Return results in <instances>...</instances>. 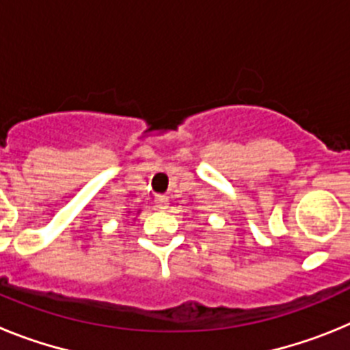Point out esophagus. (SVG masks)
Wrapping results in <instances>:
<instances>
[{
  "label": "esophagus",
  "instance_id": "obj_1",
  "mask_svg": "<svg viewBox=\"0 0 350 350\" xmlns=\"http://www.w3.org/2000/svg\"><path fill=\"white\" fill-rule=\"evenodd\" d=\"M154 202H156V206L159 210H166V208H168V196H165V194H157Z\"/></svg>",
  "mask_w": 350,
  "mask_h": 350
}]
</instances>
